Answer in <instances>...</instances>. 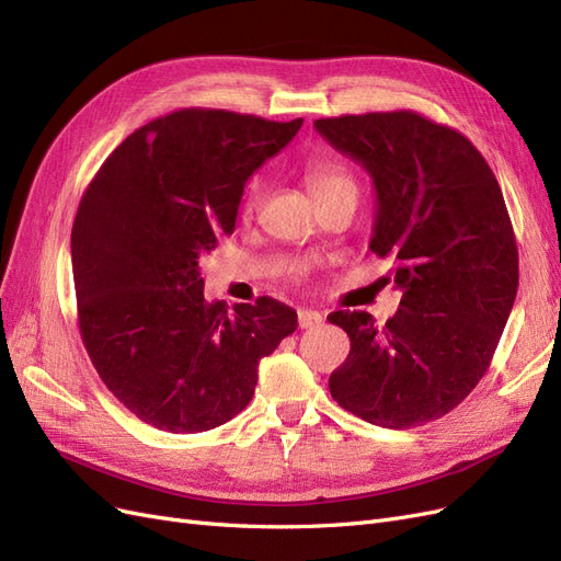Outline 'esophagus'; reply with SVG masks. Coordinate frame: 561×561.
<instances>
[{
    "label": "esophagus",
    "instance_id": "1",
    "mask_svg": "<svg viewBox=\"0 0 561 561\" xmlns=\"http://www.w3.org/2000/svg\"><path fill=\"white\" fill-rule=\"evenodd\" d=\"M297 318H299V328L301 330L316 328V325H320V322H322V316L318 311H311V309H299Z\"/></svg>",
    "mask_w": 561,
    "mask_h": 561
}]
</instances>
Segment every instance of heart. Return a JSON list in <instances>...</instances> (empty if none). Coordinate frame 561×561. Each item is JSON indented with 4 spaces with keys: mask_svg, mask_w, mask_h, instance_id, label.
I'll return each mask as SVG.
<instances>
[{
    "mask_svg": "<svg viewBox=\"0 0 561 561\" xmlns=\"http://www.w3.org/2000/svg\"><path fill=\"white\" fill-rule=\"evenodd\" d=\"M304 182L309 186V194L313 196V201L322 198V196H330L334 192H342V190H355V182L351 178V173L346 171L344 165H339L332 159H311L304 168ZM262 201V184L260 180H252L248 184V192L243 198V213L252 215L257 210Z\"/></svg>",
    "mask_w": 561,
    "mask_h": 561,
    "instance_id": "b5f03b06",
    "label": "heart"
}]
</instances>
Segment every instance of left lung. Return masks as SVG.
<instances>
[{
  "label": "left lung",
  "instance_id": "obj_1",
  "mask_svg": "<svg viewBox=\"0 0 561 561\" xmlns=\"http://www.w3.org/2000/svg\"><path fill=\"white\" fill-rule=\"evenodd\" d=\"M313 126L371 175L369 250L390 262L381 280L402 293L381 328L365 311L328 316L351 339L330 393L375 426H423L484 377L517 297V243L499 180L466 135L412 110Z\"/></svg>",
  "mask_w": 561,
  "mask_h": 561
}]
</instances>
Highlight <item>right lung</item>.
Here are the masks:
<instances>
[{"label": "right lung", "instance_id": "add662e5", "mask_svg": "<svg viewBox=\"0 0 561 561\" xmlns=\"http://www.w3.org/2000/svg\"><path fill=\"white\" fill-rule=\"evenodd\" d=\"M295 122L190 107L145 124L87 186L72 227L83 346L114 398L168 433L243 412L257 367L297 313L203 299L201 254L233 233L248 178L290 142Z\"/></svg>", "mask_w": 561, "mask_h": 561}]
</instances>
